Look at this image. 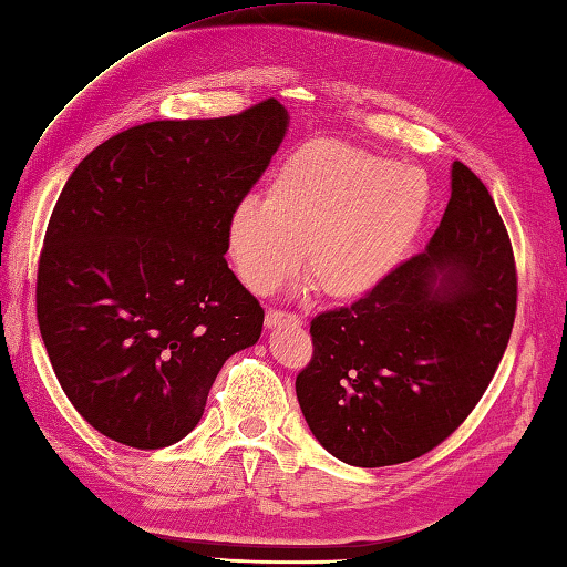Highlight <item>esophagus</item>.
Returning a JSON list of instances; mask_svg holds the SVG:
<instances>
[{
    "label": "esophagus",
    "mask_w": 567,
    "mask_h": 567,
    "mask_svg": "<svg viewBox=\"0 0 567 567\" xmlns=\"http://www.w3.org/2000/svg\"><path fill=\"white\" fill-rule=\"evenodd\" d=\"M265 324L275 329V327H282V324H290V327H300L302 319L292 315V312H282V310H267L265 315Z\"/></svg>",
    "instance_id": "obj_1"
}]
</instances>
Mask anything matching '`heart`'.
I'll use <instances>...</instances> for the list:
<instances>
[{
	"label": "heart",
	"mask_w": 567,
	"mask_h": 567,
	"mask_svg": "<svg viewBox=\"0 0 567 567\" xmlns=\"http://www.w3.org/2000/svg\"><path fill=\"white\" fill-rule=\"evenodd\" d=\"M431 185L354 143L310 138L287 156L265 188L228 220V255L252 292L267 295L305 275L329 300L372 292L404 260L424 228Z\"/></svg>",
	"instance_id": "b5f03b06"
}]
</instances>
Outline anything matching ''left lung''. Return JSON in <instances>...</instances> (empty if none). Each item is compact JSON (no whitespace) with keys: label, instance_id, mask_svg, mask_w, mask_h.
Wrapping results in <instances>:
<instances>
[{"label":"left lung","instance_id":"obj_1","mask_svg":"<svg viewBox=\"0 0 567 567\" xmlns=\"http://www.w3.org/2000/svg\"><path fill=\"white\" fill-rule=\"evenodd\" d=\"M518 302L506 225L461 161L429 248L357 302L317 315L297 401L329 454L362 468L419 458L466 421L506 352Z\"/></svg>","mask_w":567,"mask_h":567}]
</instances>
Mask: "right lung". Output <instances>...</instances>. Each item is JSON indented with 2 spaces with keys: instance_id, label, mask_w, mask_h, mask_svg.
<instances>
[{
  "instance_id": "right-lung-1",
  "label": "right lung",
  "mask_w": 567,
  "mask_h": 567,
  "mask_svg": "<svg viewBox=\"0 0 567 567\" xmlns=\"http://www.w3.org/2000/svg\"><path fill=\"white\" fill-rule=\"evenodd\" d=\"M287 131L275 99L223 118L148 121L101 143L51 213L37 319L61 389L91 426L163 449L198 424L265 312L228 267V220Z\"/></svg>"
}]
</instances>
